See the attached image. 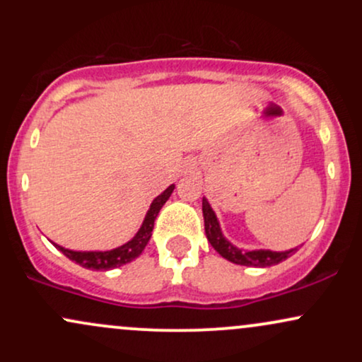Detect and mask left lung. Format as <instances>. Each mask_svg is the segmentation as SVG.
<instances>
[{
  "label": "left lung",
  "instance_id": "8db88e82",
  "mask_svg": "<svg viewBox=\"0 0 362 362\" xmlns=\"http://www.w3.org/2000/svg\"><path fill=\"white\" fill-rule=\"evenodd\" d=\"M202 214H204V230L209 243L223 259L233 262L238 265H247V267H271V265L279 264L293 255L296 248H291L286 252H272V250H243V248L235 247L233 243L224 238L221 226H219L218 218H216L213 207L202 197Z\"/></svg>",
  "mask_w": 362,
  "mask_h": 362
}]
</instances>
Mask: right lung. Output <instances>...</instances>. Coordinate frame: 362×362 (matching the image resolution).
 Listing matches in <instances>:
<instances>
[{"label": "right lung", "instance_id": "right-lung-1", "mask_svg": "<svg viewBox=\"0 0 362 362\" xmlns=\"http://www.w3.org/2000/svg\"><path fill=\"white\" fill-rule=\"evenodd\" d=\"M175 185H170L167 190H163L155 201L151 202L149 206L146 216H144V221L141 224V228L138 230V233L134 235V238L129 240L127 243L120 245V247L114 248V250H107V252H74V250H68V248L61 247V245H56L57 250H61L68 257L69 260L76 262L80 264L81 267L90 269V271H110V269L120 267V265L129 264L134 259L143 253L144 247H146L149 238H151V231L153 226H155V219L160 209L163 207L165 202L168 201V197L172 195Z\"/></svg>", "mask_w": 362, "mask_h": 362}]
</instances>
